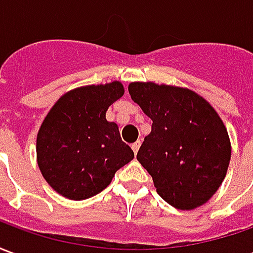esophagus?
<instances>
[{"label": "esophagus", "mask_w": 253, "mask_h": 253, "mask_svg": "<svg viewBox=\"0 0 253 253\" xmlns=\"http://www.w3.org/2000/svg\"><path fill=\"white\" fill-rule=\"evenodd\" d=\"M139 146H141V141H137V142H134L131 145L132 150H134V153H137L138 149H139Z\"/></svg>", "instance_id": "esophagus-1"}]
</instances>
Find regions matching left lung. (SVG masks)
<instances>
[{
  "mask_svg": "<svg viewBox=\"0 0 253 253\" xmlns=\"http://www.w3.org/2000/svg\"><path fill=\"white\" fill-rule=\"evenodd\" d=\"M128 93L153 121L137 160L159 195L180 210L205 205L222 184L232 154L221 118L187 88L131 83Z\"/></svg>",
  "mask_w": 253,
  "mask_h": 253,
  "instance_id": "obj_1",
  "label": "left lung"
}]
</instances>
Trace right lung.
Listing matches in <instances>:
<instances>
[{"label":"right lung","instance_id":"obj_1","mask_svg":"<svg viewBox=\"0 0 253 253\" xmlns=\"http://www.w3.org/2000/svg\"><path fill=\"white\" fill-rule=\"evenodd\" d=\"M123 93L119 81L81 86L59 97L47 114L36 138V157L58 194L72 201L92 198L134 159L118 125L105 119L108 107Z\"/></svg>","mask_w":253,"mask_h":253}]
</instances>
